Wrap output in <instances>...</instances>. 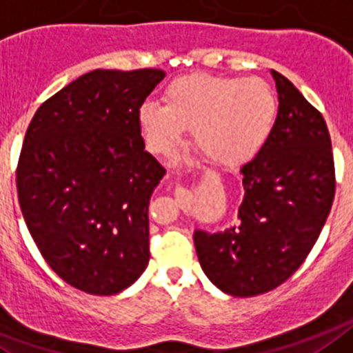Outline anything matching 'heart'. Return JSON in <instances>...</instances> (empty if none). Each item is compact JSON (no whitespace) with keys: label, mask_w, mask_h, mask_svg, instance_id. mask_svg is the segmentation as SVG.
I'll return each instance as SVG.
<instances>
[{"label":"heart","mask_w":353,"mask_h":353,"mask_svg":"<svg viewBox=\"0 0 353 353\" xmlns=\"http://www.w3.org/2000/svg\"><path fill=\"white\" fill-rule=\"evenodd\" d=\"M163 101H145L139 110L145 145L156 154H174L192 130L211 163L240 165L261 151L277 122V97L261 78L181 76L165 88Z\"/></svg>","instance_id":"1"}]
</instances>
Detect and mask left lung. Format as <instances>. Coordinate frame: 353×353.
I'll return each instance as SVG.
<instances>
[{
  "mask_svg": "<svg viewBox=\"0 0 353 353\" xmlns=\"http://www.w3.org/2000/svg\"><path fill=\"white\" fill-rule=\"evenodd\" d=\"M279 112L268 142L241 167L240 225L195 231L204 274L232 296L263 295L295 274L316 243L336 194L325 119L299 88L272 70Z\"/></svg>",
  "mask_w": 353,
  "mask_h": 353,
  "instance_id": "8db88e82",
  "label": "left lung"
}]
</instances>
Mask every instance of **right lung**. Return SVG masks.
Listing matches in <instances>:
<instances>
[{"label":"right lung","instance_id":"add662e5","mask_svg":"<svg viewBox=\"0 0 353 353\" xmlns=\"http://www.w3.org/2000/svg\"><path fill=\"white\" fill-rule=\"evenodd\" d=\"M161 69H96L39 106L17 163V197L54 274L115 295L149 263V199L165 170L145 149L139 110Z\"/></svg>","mask_w":353,"mask_h":353}]
</instances>
